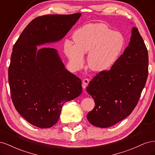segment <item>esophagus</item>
<instances>
[{"label": "esophagus", "mask_w": 155, "mask_h": 155, "mask_svg": "<svg viewBox=\"0 0 155 155\" xmlns=\"http://www.w3.org/2000/svg\"><path fill=\"white\" fill-rule=\"evenodd\" d=\"M89 81H90V80H89V79H87V78L83 79V83H82V87H83V88H85L87 87V85H88V83H89Z\"/></svg>", "instance_id": "1"}]
</instances>
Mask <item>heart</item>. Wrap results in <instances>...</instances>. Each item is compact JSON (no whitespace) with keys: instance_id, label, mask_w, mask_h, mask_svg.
<instances>
[{"instance_id":"obj_1","label":"heart","mask_w":155,"mask_h":155,"mask_svg":"<svg viewBox=\"0 0 155 155\" xmlns=\"http://www.w3.org/2000/svg\"><path fill=\"white\" fill-rule=\"evenodd\" d=\"M74 44L66 40L64 53L76 68L85 62L84 54L88 53V66L96 72L110 68L119 58L125 46L124 35L114 31L103 23L88 24L79 28L73 35Z\"/></svg>"}]
</instances>
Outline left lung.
Here are the masks:
<instances>
[{
  "mask_svg": "<svg viewBox=\"0 0 155 155\" xmlns=\"http://www.w3.org/2000/svg\"><path fill=\"white\" fill-rule=\"evenodd\" d=\"M148 52L138 29L133 27L129 46L109 70L98 73L87 91L95 102L87 120L107 128L130 114L137 106L148 76Z\"/></svg>",
  "mask_w": 155,
  "mask_h": 155,
  "instance_id": "left-lung-1",
  "label": "left lung"
}]
</instances>
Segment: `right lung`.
I'll return each instance as SVG.
<instances>
[{"instance_id": "obj_1", "label": "right lung", "mask_w": 155, "mask_h": 155, "mask_svg": "<svg viewBox=\"0 0 155 155\" xmlns=\"http://www.w3.org/2000/svg\"><path fill=\"white\" fill-rule=\"evenodd\" d=\"M81 14L47 15L32 20L13 48L8 69L13 104L28 122L50 128L65 102L82 92L81 81L65 68L56 49L37 48L61 40Z\"/></svg>"}]
</instances>
